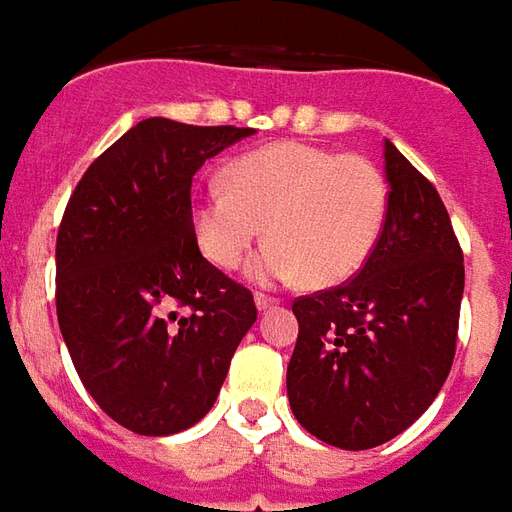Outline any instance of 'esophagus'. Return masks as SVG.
Returning <instances> with one entry per match:
<instances>
[{"instance_id": "esophagus-1", "label": "esophagus", "mask_w": 512, "mask_h": 512, "mask_svg": "<svg viewBox=\"0 0 512 512\" xmlns=\"http://www.w3.org/2000/svg\"><path fill=\"white\" fill-rule=\"evenodd\" d=\"M255 304H257V310L266 312V310H271L274 304H279V299H274V296H266V293H257Z\"/></svg>"}]
</instances>
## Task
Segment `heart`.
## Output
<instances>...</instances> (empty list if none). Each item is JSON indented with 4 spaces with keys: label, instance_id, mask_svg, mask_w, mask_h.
<instances>
[{
    "label": "heart",
    "instance_id": "heart-1",
    "mask_svg": "<svg viewBox=\"0 0 512 512\" xmlns=\"http://www.w3.org/2000/svg\"><path fill=\"white\" fill-rule=\"evenodd\" d=\"M386 211V180L367 158L279 142L238 156L224 169V186L205 183L194 194L191 233L213 266L235 271L266 224L271 244L252 263V277H301L329 288L365 266Z\"/></svg>",
    "mask_w": 512,
    "mask_h": 512
}]
</instances>
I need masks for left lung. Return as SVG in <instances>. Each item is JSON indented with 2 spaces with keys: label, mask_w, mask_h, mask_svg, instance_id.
Returning a JSON list of instances; mask_svg holds the SVG:
<instances>
[{
  "label": "left lung",
  "mask_w": 512,
  "mask_h": 512,
  "mask_svg": "<svg viewBox=\"0 0 512 512\" xmlns=\"http://www.w3.org/2000/svg\"><path fill=\"white\" fill-rule=\"evenodd\" d=\"M389 211L373 255L337 288L293 301L288 400L312 436L370 450L425 414L458 340L463 252L439 191L384 145Z\"/></svg>",
  "instance_id": "left-lung-1"
}]
</instances>
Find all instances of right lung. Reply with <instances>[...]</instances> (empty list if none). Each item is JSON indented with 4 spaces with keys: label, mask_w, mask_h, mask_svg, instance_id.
Segmentation results:
<instances>
[{
    "label": "right lung",
    "mask_w": 512,
    "mask_h": 512,
    "mask_svg": "<svg viewBox=\"0 0 512 512\" xmlns=\"http://www.w3.org/2000/svg\"><path fill=\"white\" fill-rule=\"evenodd\" d=\"M249 134L147 117L87 167L62 213V340L95 403L142 436L211 411L257 318L252 290L211 266L191 233L194 172Z\"/></svg>",
    "instance_id": "add662e5"
}]
</instances>
